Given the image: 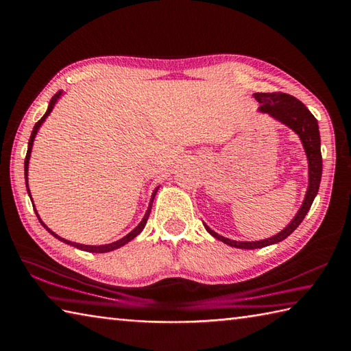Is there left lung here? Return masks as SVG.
Segmentation results:
<instances>
[{
    "label": "left lung",
    "instance_id": "1",
    "mask_svg": "<svg viewBox=\"0 0 351 351\" xmlns=\"http://www.w3.org/2000/svg\"><path fill=\"white\" fill-rule=\"evenodd\" d=\"M254 97L260 102V108H258L260 113H267L270 117H274L275 121L286 125V127H289L300 137L302 148L306 151L308 163V186L301 208L292 218V221H290L281 232L270 238H266V240L235 241L223 235H218L215 230H213L208 224L203 223L204 229H206L214 238L223 241L224 244H228V246H232L237 249H260L286 240V238L300 226L304 217H306L310 210V206H312L315 197L318 194L322 176L321 137L318 121H316L315 116L310 113L306 105L298 101L296 97L286 93H255Z\"/></svg>",
    "mask_w": 351,
    "mask_h": 351
}]
</instances>
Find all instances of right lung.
<instances>
[{
	"mask_svg": "<svg viewBox=\"0 0 351 351\" xmlns=\"http://www.w3.org/2000/svg\"><path fill=\"white\" fill-rule=\"evenodd\" d=\"M62 93L64 91L62 90H59L58 93L53 96L51 99H50V102H49V108H47V111H45V114L39 119V121L35 123V127H33V131H32V134H30V138H29V147H27V154H25V160H24V176H25V188H27V193H29V197H30V200H32V194H30V189H29V178H27V174H29V160H30V154H32V147H33V141H35V137H36V134H38V130L41 128V125L44 123V121H45V117H47L50 113H51V110L55 108V105H56V102L59 101V97L62 96ZM157 191H158V186L153 191V194H151V200H149V204H148V209H147V213H145V215H143V218H142V221L137 224V226L131 230L130 234H127L125 235L123 238H121V240H117V241H113V243H110V244H101V246H90V244H81V243H75V241H69V240H65V238H62V237H59L58 234H55L53 232L51 229H49L47 226H45L44 224V221L41 220V217L38 215V210H36V208H35V204H33V209H35V213H36V217H38V220H39V223L43 224V226L49 230V232L55 237V238H58L59 241H62V243H65V244H70V246H73V247H76V249H81V250H85V252H93V254H105V252H111V250H114V249H119V247H122V246H125V244L127 243H130L131 240H133V238H136L138 234L142 232L143 230V228H145V224H147V221H148V217H149V213H151V208H153V202H154V197H156V194H157ZM33 202V200H32Z\"/></svg>",
	"mask_w": 351,
	"mask_h": 351,
	"instance_id": "add662e5",
	"label": "right lung"
}]
</instances>
